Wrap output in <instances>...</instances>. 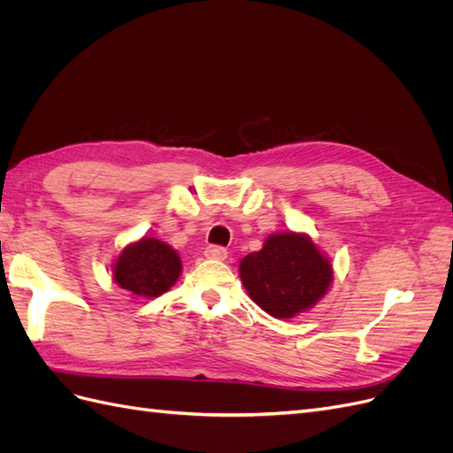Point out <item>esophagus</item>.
<instances>
[{
    "mask_svg": "<svg viewBox=\"0 0 453 453\" xmlns=\"http://www.w3.org/2000/svg\"><path fill=\"white\" fill-rule=\"evenodd\" d=\"M226 255H228V251L225 248H221V245H208V248H205V257L208 258L225 260Z\"/></svg>",
    "mask_w": 453,
    "mask_h": 453,
    "instance_id": "1",
    "label": "esophagus"
}]
</instances>
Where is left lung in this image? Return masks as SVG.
Returning a JSON list of instances; mask_svg holds the SVG:
<instances>
[{"label":"left lung","mask_w":453,"mask_h":453,"mask_svg":"<svg viewBox=\"0 0 453 453\" xmlns=\"http://www.w3.org/2000/svg\"><path fill=\"white\" fill-rule=\"evenodd\" d=\"M240 278L257 306L285 319L311 308L328 291L333 266L308 236L283 232L242 258Z\"/></svg>","instance_id":"left-lung-1"}]
</instances>
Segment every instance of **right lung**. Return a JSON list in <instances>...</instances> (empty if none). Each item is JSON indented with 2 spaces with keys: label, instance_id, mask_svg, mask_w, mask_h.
I'll return each mask as SVG.
<instances>
[{
  "label": "right lung",
  "instance_id": "obj_1",
  "mask_svg": "<svg viewBox=\"0 0 453 453\" xmlns=\"http://www.w3.org/2000/svg\"><path fill=\"white\" fill-rule=\"evenodd\" d=\"M181 273V260L175 250L155 238H142L119 255L113 280L142 298L166 293Z\"/></svg>",
  "mask_w": 453,
  "mask_h": 453
}]
</instances>
